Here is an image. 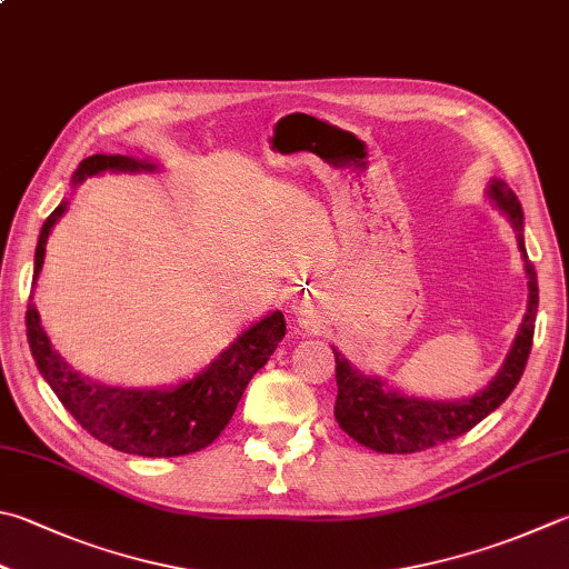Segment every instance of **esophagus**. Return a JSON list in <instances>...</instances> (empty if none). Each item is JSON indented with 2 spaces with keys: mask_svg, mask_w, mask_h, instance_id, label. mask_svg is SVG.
<instances>
[{
  "mask_svg": "<svg viewBox=\"0 0 569 569\" xmlns=\"http://www.w3.org/2000/svg\"><path fill=\"white\" fill-rule=\"evenodd\" d=\"M295 321L302 329H312L315 331L317 325H319L315 302H309V299H299V302H295Z\"/></svg>",
  "mask_w": 569,
  "mask_h": 569,
  "instance_id": "esophagus-1",
  "label": "esophagus"
}]
</instances>
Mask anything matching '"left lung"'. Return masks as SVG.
I'll list each match as a JSON object with an SVG mask.
<instances>
[{"label":"left lung","mask_w":569,"mask_h":569,"mask_svg":"<svg viewBox=\"0 0 569 569\" xmlns=\"http://www.w3.org/2000/svg\"><path fill=\"white\" fill-rule=\"evenodd\" d=\"M492 202L506 212L512 228H516L518 248L528 272V312L520 325L506 363L496 373L483 391L463 401H426L416 396H406L393 389H386L381 379L363 377L335 349L337 361V423L353 441L371 448L377 453H418L426 448L451 441L468 433L488 413L508 399L516 389L525 363H528L535 335V317H538V274L525 254L522 240V208L516 192L502 180H492L488 188Z\"/></svg>","instance_id":"obj_1"}]
</instances>
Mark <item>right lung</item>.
<instances>
[{"mask_svg": "<svg viewBox=\"0 0 569 569\" xmlns=\"http://www.w3.org/2000/svg\"><path fill=\"white\" fill-rule=\"evenodd\" d=\"M103 170L136 173V170H156V166L128 156L96 153L81 160L73 173V186ZM63 212H67V202H61L41 228L34 254V282L44 264L49 232ZM284 331V315L272 312L244 329L198 377L170 389H118V386L91 381L73 371L51 347L31 299L27 307L31 357L51 391L59 396L63 409L77 418L86 433L99 438L101 443L121 453L146 458L188 456L216 441L222 428L230 423L250 379L272 357Z\"/></svg>", "mask_w": 569, "mask_h": 569, "instance_id": "1", "label": "right lung"}]
</instances>
